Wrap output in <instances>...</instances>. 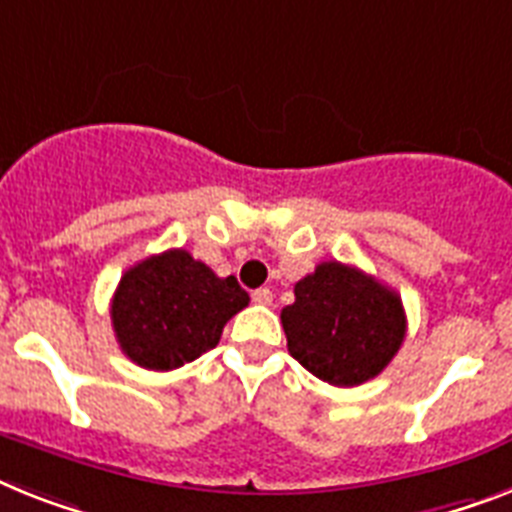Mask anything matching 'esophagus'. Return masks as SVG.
<instances>
[{"instance_id":"obj_1","label":"esophagus","mask_w":512,"mask_h":512,"mask_svg":"<svg viewBox=\"0 0 512 512\" xmlns=\"http://www.w3.org/2000/svg\"><path fill=\"white\" fill-rule=\"evenodd\" d=\"M251 298L253 303H259V306H269V303H272V290H269V287H259V290H253Z\"/></svg>"}]
</instances>
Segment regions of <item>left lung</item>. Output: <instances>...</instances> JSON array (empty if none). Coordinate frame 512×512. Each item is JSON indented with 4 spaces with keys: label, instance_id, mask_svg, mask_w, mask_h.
I'll return each instance as SVG.
<instances>
[{
    "label": "left lung",
    "instance_id": "obj_1",
    "mask_svg": "<svg viewBox=\"0 0 512 512\" xmlns=\"http://www.w3.org/2000/svg\"><path fill=\"white\" fill-rule=\"evenodd\" d=\"M280 316L290 356L335 387L382 374L405 337L400 295L340 261H322L295 282V303Z\"/></svg>",
    "mask_w": 512,
    "mask_h": 512
}]
</instances>
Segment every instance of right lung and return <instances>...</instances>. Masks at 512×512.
<instances>
[{"instance_id":"add662e5","label":"right lung","mask_w":512,"mask_h":512,"mask_svg":"<svg viewBox=\"0 0 512 512\" xmlns=\"http://www.w3.org/2000/svg\"><path fill=\"white\" fill-rule=\"evenodd\" d=\"M248 301L235 277H217L204 261L172 248L122 274L109 314L130 361L172 371L217 348L225 324Z\"/></svg>"}]
</instances>
